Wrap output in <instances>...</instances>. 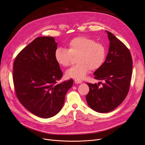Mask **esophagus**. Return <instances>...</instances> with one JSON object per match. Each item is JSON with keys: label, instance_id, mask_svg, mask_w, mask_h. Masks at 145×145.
Masks as SVG:
<instances>
[{"label": "esophagus", "instance_id": "obj_1", "mask_svg": "<svg viewBox=\"0 0 145 145\" xmlns=\"http://www.w3.org/2000/svg\"><path fill=\"white\" fill-rule=\"evenodd\" d=\"M74 82L76 84H81V83H82V81L79 80V79H75Z\"/></svg>", "mask_w": 145, "mask_h": 145}]
</instances>
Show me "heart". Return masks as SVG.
I'll return each mask as SVG.
<instances>
[{"label": "heart", "mask_w": 145, "mask_h": 145, "mask_svg": "<svg viewBox=\"0 0 145 145\" xmlns=\"http://www.w3.org/2000/svg\"><path fill=\"white\" fill-rule=\"evenodd\" d=\"M106 55L104 44L97 42L86 36L75 37L70 41L67 49L57 48L55 50L54 58L63 67H68L76 57L78 64L66 71L68 78L76 79L85 78L90 70L95 71L103 65Z\"/></svg>", "instance_id": "1"}]
</instances>
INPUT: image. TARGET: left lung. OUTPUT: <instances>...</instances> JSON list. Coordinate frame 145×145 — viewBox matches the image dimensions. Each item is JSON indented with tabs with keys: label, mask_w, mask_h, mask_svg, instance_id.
Instances as JSON below:
<instances>
[{
	"label": "left lung",
	"mask_w": 145,
	"mask_h": 145,
	"mask_svg": "<svg viewBox=\"0 0 145 145\" xmlns=\"http://www.w3.org/2000/svg\"><path fill=\"white\" fill-rule=\"evenodd\" d=\"M110 40L109 51L103 65L94 72L102 84L86 83L89 91L86 96L90 107L98 112L116 108L127 97L130 86L133 60L129 48L111 33L106 31Z\"/></svg>",
	"instance_id": "1"
}]
</instances>
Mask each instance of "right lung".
<instances>
[{"instance_id": "obj_1", "label": "right lung", "mask_w": 145, "mask_h": 145, "mask_svg": "<svg viewBox=\"0 0 145 145\" xmlns=\"http://www.w3.org/2000/svg\"><path fill=\"white\" fill-rule=\"evenodd\" d=\"M57 42L53 37H40L18 53L14 62L16 95L24 107L41 118L55 116L61 109L72 79L57 84L63 76L54 58Z\"/></svg>"}]
</instances>
